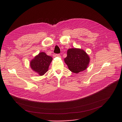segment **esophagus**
Listing matches in <instances>:
<instances>
[{
  "label": "esophagus",
  "mask_w": 122,
  "mask_h": 122,
  "mask_svg": "<svg viewBox=\"0 0 122 122\" xmlns=\"http://www.w3.org/2000/svg\"><path fill=\"white\" fill-rule=\"evenodd\" d=\"M55 56H56V57H61V55L60 54H56L55 55Z\"/></svg>",
  "instance_id": "34e87169"
}]
</instances>
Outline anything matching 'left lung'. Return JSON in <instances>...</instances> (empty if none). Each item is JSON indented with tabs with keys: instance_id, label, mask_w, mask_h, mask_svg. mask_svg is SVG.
Instances as JSON below:
<instances>
[{
	"instance_id": "left-lung-1",
	"label": "left lung",
	"mask_w": 122,
	"mask_h": 122,
	"mask_svg": "<svg viewBox=\"0 0 122 122\" xmlns=\"http://www.w3.org/2000/svg\"><path fill=\"white\" fill-rule=\"evenodd\" d=\"M64 61L71 71L77 73L87 68L90 59L84 51L71 48L68 50L67 56L64 59Z\"/></svg>"
}]
</instances>
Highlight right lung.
I'll return each instance as SVG.
<instances>
[{
  "instance_id": "add662e5",
  "label": "right lung",
  "mask_w": 122,
  "mask_h": 122,
  "mask_svg": "<svg viewBox=\"0 0 122 122\" xmlns=\"http://www.w3.org/2000/svg\"><path fill=\"white\" fill-rule=\"evenodd\" d=\"M52 59V57L47 55L46 53L40 52L30 62L31 68L42 76L47 71Z\"/></svg>"
}]
</instances>
